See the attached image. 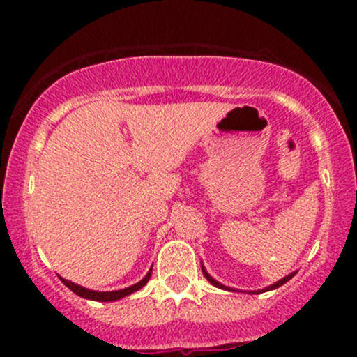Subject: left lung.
<instances>
[{
  "instance_id": "obj_1",
  "label": "left lung",
  "mask_w": 357,
  "mask_h": 357,
  "mask_svg": "<svg viewBox=\"0 0 357 357\" xmlns=\"http://www.w3.org/2000/svg\"><path fill=\"white\" fill-rule=\"evenodd\" d=\"M202 270H203V275H204V277H206V280H208V282H210V284H213V285H215V287H218V289H225V290H227V289H228V287L221 285V284H220V282H216V280H215V278H213V277L210 275V273H208V272H206V270H204V267H203V265H202ZM294 275H296V272H294V273H290V275H287V277H284V278H282V280H278V282H277V284H273V285H270V287H267V289H265V290H273V289H278V287H280V285H284V284H285V282H289V280H290V278H292ZM228 290H230V289H228ZM258 292H260V290H258ZM261 292H264V290H261Z\"/></svg>"
}]
</instances>
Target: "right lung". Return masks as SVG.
<instances>
[{
    "mask_svg": "<svg viewBox=\"0 0 357 357\" xmlns=\"http://www.w3.org/2000/svg\"><path fill=\"white\" fill-rule=\"evenodd\" d=\"M151 272H153V268H151L149 272H147V275L142 278L141 282H137L136 285H130V287H127V289H122V290H114V292H96V290H89V289H85V287L72 284V282L65 280V278H61V282H63V284L67 285L73 294H77L79 297L89 298V301L110 302V301H119V298H122L126 296H130L132 292H137L139 289H142V287L147 284V280L151 278Z\"/></svg>",
    "mask_w": 357,
    "mask_h": 357,
    "instance_id": "right-lung-1",
    "label": "right lung"
}]
</instances>
